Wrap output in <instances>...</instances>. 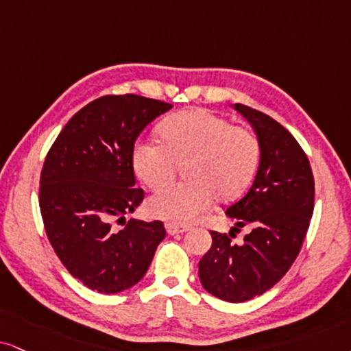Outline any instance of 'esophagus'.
I'll list each match as a JSON object with an SVG mask.
<instances>
[{
	"label": "esophagus",
	"instance_id": "esophagus-1",
	"mask_svg": "<svg viewBox=\"0 0 351 351\" xmlns=\"http://www.w3.org/2000/svg\"><path fill=\"white\" fill-rule=\"evenodd\" d=\"M190 226H182V224H176V223H167L166 224V231L169 236H174V234H180V232L189 231Z\"/></svg>",
	"mask_w": 351,
	"mask_h": 351
}]
</instances>
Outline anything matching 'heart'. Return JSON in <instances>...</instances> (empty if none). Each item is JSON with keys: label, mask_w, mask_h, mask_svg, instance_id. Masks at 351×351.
Masks as SVG:
<instances>
[{"label": "heart", "mask_w": 351, "mask_h": 351, "mask_svg": "<svg viewBox=\"0 0 351 351\" xmlns=\"http://www.w3.org/2000/svg\"><path fill=\"white\" fill-rule=\"evenodd\" d=\"M159 132L164 143L140 140L133 146L136 176L148 187L161 189L174 180L180 164L190 162V184L162 189L151 197L148 210L156 218L180 224L195 221L210 208L215 195L219 200L236 198L257 172V138L213 112H179L167 117Z\"/></svg>", "instance_id": "1"}]
</instances>
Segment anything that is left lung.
Listing matches in <instances>:
<instances>
[{"mask_svg":"<svg viewBox=\"0 0 351 351\" xmlns=\"http://www.w3.org/2000/svg\"><path fill=\"white\" fill-rule=\"evenodd\" d=\"M252 125L261 161L249 192L226 210L229 234L211 231V247L198 262L203 288L229 302L261 296L283 278L300 254L314 211V177L308 156L287 128L262 112L232 104ZM242 245L230 241L239 227Z\"/></svg>","mask_w":351,"mask_h":351,"instance_id":"1","label":"left lung"}]
</instances>
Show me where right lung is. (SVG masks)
Here are the masks:
<instances>
[{"instance_id":"right-lung-1","label":"right lung","mask_w":351,"mask_h":351,"mask_svg":"<svg viewBox=\"0 0 351 351\" xmlns=\"http://www.w3.org/2000/svg\"><path fill=\"white\" fill-rule=\"evenodd\" d=\"M171 109L135 94L99 97L71 117L43 162L38 205L51 247L76 280L104 295L136 285L166 237L161 221L130 219L120 231L112 221L143 202L133 146Z\"/></svg>"}]
</instances>
